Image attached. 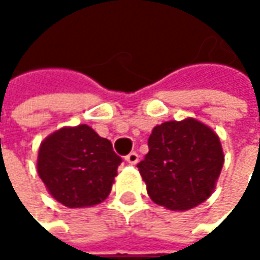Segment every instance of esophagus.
Returning <instances> with one entry per match:
<instances>
[{
    "label": "esophagus",
    "instance_id": "esophagus-1",
    "mask_svg": "<svg viewBox=\"0 0 260 260\" xmlns=\"http://www.w3.org/2000/svg\"><path fill=\"white\" fill-rule=\"evenodd\" d=\"M125 162H127V164H130V165H136V164L139 162V155H137L136 152L128 153V155L125 156Z\"/></svg>",
    "mask_w": 260,
    "mask_h": 260
}]
</instances>
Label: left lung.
Masks as SVG:
<instances>
[{
    "label": "left lung",
    "mask_w": 260,
    "mask_h": 260,
    "mask_svg": "<svg viewBox=\"0 0 260 260\" xmlns=\"http://www.w3.org/2000/svg\"><path fill=\"white\" fill-rule=\"evenodd\" d=\"M149 153L137 165L152 201L172 211L191 210L213 194L224 164L218 136L195 118L156 125Z\"/></svg>",
    "instance_id": "8db88e82"
}]
</instances>
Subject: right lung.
Listing matches in <instances>:
<instances>
[{
    "instance_id": "add662e5",
    "label": "right lung",
    "mask_w": 260,
    "mask_h": 260,
    "mask_svg": "<svg viewBox=\"0 0 260 260\" xmlns=\"http://www.w3.org/2000/svg\"><path fill=\"white\" fill-rule=\"evenodd\" d=\"M121 157L108 139L86 124L62 127L39 147L37 174L49 194L69 208L103 203L111 192Z\"/></svg>"
}]
</instances>
